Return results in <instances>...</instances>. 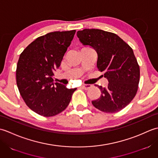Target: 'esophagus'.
Here are the masks:
<instances>
[{
  "instance_id": "obj_1",
  "label": "esophagus",
  "mask_w": 158,
  "mask_h": 158,
  "mask_svg": "<svg viewBox=\"0 0 158 158\" xmlns=\"http://www.w3.org/2000/svg\"><path fill=\"white\" fill-rule=\"evenodd\" d=\"M92 85H89V84H85V85H82V88L83 89H88L90 88H91Z\"/></svg>"
}]
</instances>
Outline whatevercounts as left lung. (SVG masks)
Masks as SVG:
<instances>
[{"mask_svg": "<svg viewBox=\"0 0 158 158\" xmlns=\"http://www.w3.org/2000/svg\"><path fill=\"white\" fill-rule=\"evenodd\" d=\"M77 35L83 45L96 52L97 67L109 81L106 88L98 85L101 95L92 105L105 113L125 108L135 98L140 80L139 66L132 49L119 36L102 30L84 29Z\"/></svg>", "mask_w": 158, "mask_h": 158, "instance_id": "1", "label": "left lung"}]
</instances>
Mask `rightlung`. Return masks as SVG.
Masks as SVG:
<instances>
[{
    "label": "right lung",
    "mask_w": 158,
    "mask_h": 158,
    "mask_svg": "<svg viewBox=\"0 0 158 158\" xmlns=\"http://www.w3.org/2000/svg\"><path fill=\"white\" fill-rule=\"evenodd\" d=\"M76 31H56L39 36L20 54L16 81L26 105L45 117L64 110L76 88L54 81L53 71L60 66Z\"/></svg>",
    "instance_id": "1"
}]
</instances>
